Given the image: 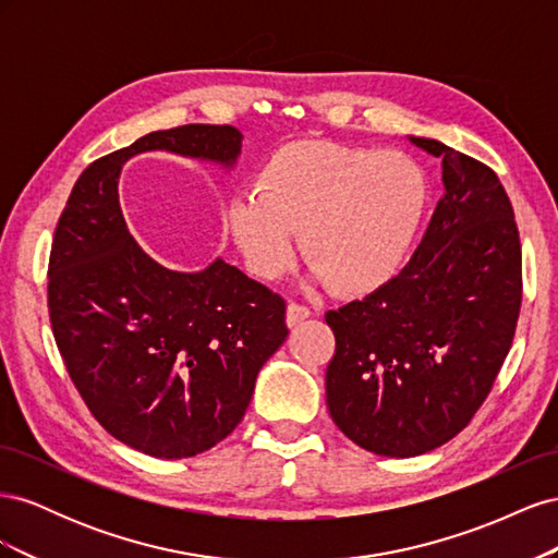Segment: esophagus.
Returning a JSON list of instances; mask_svg holds the SVG:
<instances>
[{"label":"esophagus","mask_w":558,"mask_h":558,"mask_svg":"<svg viewBox=\"0 0 558 558\" xmlns=\"http://www.w3.org/2000/svg\"><path fill=\"white\" fill-rule=\"evenodd\" d=\"M310 316H312L310 307L298 305V302H291L289 310H286V324H289V328H295L298 324H302V320L310 318Z\"/></svg>","instance_id":"34e87169"}]
</instances>
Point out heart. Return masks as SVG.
<instances>
[{"instance_id": "b5f03b06", "label": "heart", "mask_w": 558, "mask_h": 558, "mask_svg": "<svg viewBox=\"0 0 558 558\" xmlns=\"http://www.w3.org/2000/svg\"><path fill=\"white\" fill-rule=\"evenodd\" d=\"M426 205V174L408 156L293 142L265 160L256 191L230 199L228 223L260 279L293 263L300 230L316 281L369 293L410 258Z\"/></svg>"}]
</instances>
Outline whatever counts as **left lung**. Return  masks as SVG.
I'll return each mask as SVG.
<instances>
[{
	"label": "left lung",
	"instance_id": "obj_1",
	"mask_svg": "<svg viewBox=\"0 0 558 558\" xmlns=\"http://www.w3.org/2000/svg\"><path fill=\"white\" fill-rule=\"evenodd\" d=\"M445 195L402 272L326 314L332 421L359 447L410 459L459 435L500 373L521 307V244L492 167L437 140Z\"/></svg>",
	"mask_w": 558,
	"mask_h": 558
}]
</instances>
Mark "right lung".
Returning a JSON list of instances; mask_svg holds the SVG:
<instances>
[{"label": "right lung", "instance_id": "add662e5", "mask_svg": "<svg viewBox=\"0 0 558 558\" xmlns=\"http://www.w3.org/2000/svg\"><path fill=\"white\" fill-rule=\"evenodd\" d=\"M242 140L232 125L195 123L95 160L50 246L48 312L66 373L107 433L156 459H189L238 428L289 335L286 302L223 258L199 272L150 258L128 230L118 179L146 150L232 170Z\"/></svg>", "mask_w": 558, "mask_h": 558}]
</instances>
